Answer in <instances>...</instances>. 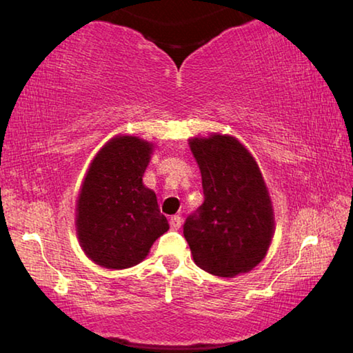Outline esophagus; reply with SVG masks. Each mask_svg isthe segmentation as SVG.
Masks as SVG:
<instances>
[{"label": "esophagus", "instance_id": "esophagus-1", "mask_svg": "<svg viewBox=\"0 0 353 353\" xmlns=\"http://www.w3.org/2000/svg\"><path fill=\"white\" fill-rule=\"evenodd\" d=\"M170 225H171L172 230H179V229H181V225H182V218L179 216V214H174V216H171Z\"/></svg>", "mask_w": 353, "mask_h": 353}]
</instances>
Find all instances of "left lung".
Masks as SVG:
<instances>
[{"instance_id": "1", "label": "left lung", "mask_w": 353, "mask_h": 353, "mask_svg": "<svg viewBox=\"0 0 353 353\" xmlns=\"http://www.w3.org/2000/svg\"><path fill=\"white\" fill-rule=\"evenodd\" d=\"M201 170L204 204L183 224V236L202 270L218 277L249 272L271 246L274 210L261 171L232 135L188 140Z\"/></svg>"}]
</instances>
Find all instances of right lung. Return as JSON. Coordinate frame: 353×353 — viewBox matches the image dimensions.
Segmentation results:
<instances>
[{
	"instance_id": "obj_1",
	"label": "right lung",
	"mask_w": 353,
	"mask_h": 353,
	"mask_svg": "<svg viewBox=\"0 0 353 353\" xmlns=\"http://www.w3.org/2000/svg\"><path fill=\"white\" fill-rule=\"evenodd\" d=\"M154 143L117 135L94 155L76 201V235L85 255L107 270L143 261L170 229L157 196L143 183Z\"/></svg>"
}]
</instances>
